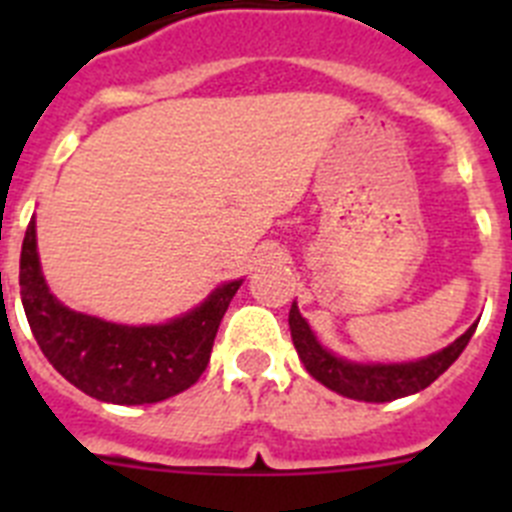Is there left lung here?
<instances>
[{"label":"left lung","instance_id":"obj_1","mask_svg":"<svg viewBox=\"0 0 512 512\" xmlns=\"http://www.w3.org/2000/svg\"><path fill=\"white\" fill-rule=\"evenodd\" d=\"M289 330H292V341H295L305 369L328 390L361 402H390L397 397L415 395L431 382H436L467 348L477 323L438 354L420 361H405V364H354V361L338 359L328 348L320 346L297 305H292L289 310Z\"/></svg>","mask_w":512,"mask_h":512}]
</instances>
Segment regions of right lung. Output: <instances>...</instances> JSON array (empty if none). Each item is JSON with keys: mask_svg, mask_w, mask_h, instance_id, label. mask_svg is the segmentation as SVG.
<instances>
[{"mask_svg": "<svg viewBox=\"0 0 512 512\" xmlns=\"http://www.w3.org/2000/svg\"><path fill=\"white\" fill-rule=\"evenodd\" d=\"M241 284L217 287L171 323L117 325L69 310L51 295L40 271L35 220L22 241L20 297L40 351L74 387L115 405L161 402L192 387L207 369L220 320Z\"/></svg>", "mask_w": 512, "mask_h": 512, "instance_id": "1", "label": "right lung"}]
</instances>
